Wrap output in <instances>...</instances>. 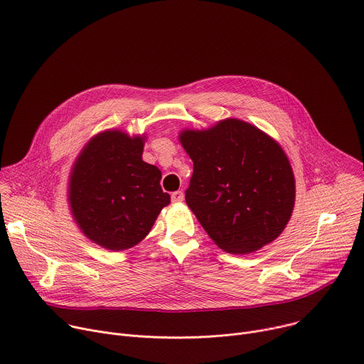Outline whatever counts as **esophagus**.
Returning <instances> with one entry per match:
<instances>
[{"mask_svg": "<svg viewBox=\"0 0 364 364\" xmlns=\"http://www.w3.org/2000/svg\"><path fill=\"white\" fill-rule=\"evenodd\" d=\"M171 200L174 202V203H181L183 200H184V193L183 191H174L173 194H171Z\"/></svg>", "mask_w": 364, "mask_h": 364, "instance_id": "1", "label": "esophagus"}]
</instances>
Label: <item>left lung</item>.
I'll return each instance as SVG.
<instances>
[{"label":"left lung","mask_w":364,"mask_h":364,"mask_svg":"<svg viewBox=\"0 0 364 364\" xmlns=\"http://www.w3.org/2000/svg\"><path fill=\"white\" fill-rule=\"evenodd\" d=\"M178 139L193 161L186 203L220 250L250 254L283 232L296 186L272 136L229 117L203 130L183 129Z\"/></svg>","instance_id":"obj_1"}]
</instances>
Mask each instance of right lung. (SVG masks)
Instances as JSON below:
<instances>
[{"mask_svg":"<svg viewBox=\"0 0 364 364\" xmlns=\"http://www.w3.org/2000/svg\"><path fill=\"white\" fill-rule=\"evenodd\" d=\"M146 136L109 129L92 136L70 174L68 203L81 232L110 251L139 244L170 205L161 171L142 159Z\"/></svg>","mask_w":364,"mask_h":364,"instance_id":"obj_1","label":"right lung"}]
</instances>
